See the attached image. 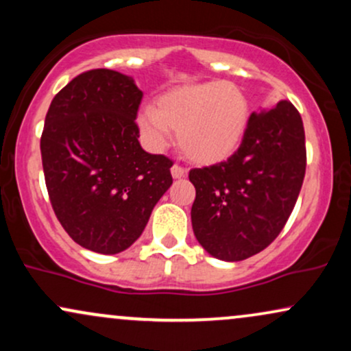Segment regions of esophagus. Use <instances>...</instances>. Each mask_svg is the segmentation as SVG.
Returning <instances> with one entry per match:
<instances>
[{
  "mask_svg": "<svg viewBox=\"0 0 351 351\" xmlns=\"http://www.w3.org/2000/svg\"><path fill=\"white\" fill-rule=\"evenodd\" d=\"M171 176L175 180H181L186 176V170H184L183 167H180V165H173L171 167Z\"/></svg>",
  "mask_w": 351,
  "mask_h": 351,
  "instance_id": "1",
  "label": "esophagus"
}]
</instances>
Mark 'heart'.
Segmentation results:
<instances>
[{
	"mask_svg": "<svg viewBox=\"0 0 351 351\" xmlns=\"http://www.w3.org/2000/svg\"><path fill=\"white\" fill-rule=\"evenodd\" d=\"M251 119L245 94L232 82L188 84L165 92L138 119L145 138L162 147L168 134L184 158L198 165L226 162L243 143Z\"/></svg>",
	"mask_w": 351,
	"mask_h": 351,
	"instance_id": "obj_1",
	"label": "heart"
}]
</instances>
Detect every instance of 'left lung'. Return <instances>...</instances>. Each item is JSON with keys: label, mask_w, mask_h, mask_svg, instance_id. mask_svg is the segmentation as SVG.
<instances>
[{"label": "left lung", "mask_w": 351, "mask_h": 351, "mask_svg": "<svg viewBox=\"0 0 351 351\" xmlns=\"http://www.w3.org/2000/svg\"><path fill=\"white\" fill-rule=\"evenodd\" d=\"M305 167L304 123L289 100L251 114L231 158L189 171L196 188L191 224L198 243L229 263L264 251L295 206Z\"/></svg>", "instance_id": "obj_1"}]
</instances>
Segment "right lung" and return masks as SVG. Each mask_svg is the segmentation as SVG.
I'll return each mask as SVG.
<instances>
[{"instance_id": "add662e5", "label": "right lung", "mask_w": 351, "mask_h": 351, "mask_svg": "<svg viewBox=\"0 0 351 351\" xmlns=\"http://www.w3.org/2000/svg\"><path fill=\"white\" fill-rule=\"evenodd\" d=\"M142 97L128 75L92 69L60 88L46 114L47 195L64 231L88 251L130 247L173 183L171 160L138 143Z\"/></svg>"}]
</instances>
